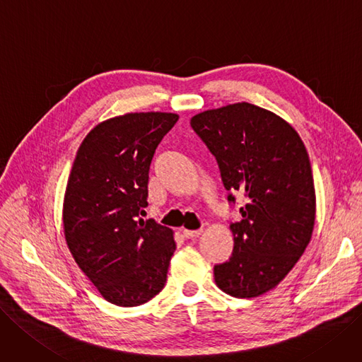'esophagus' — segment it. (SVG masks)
<instances>
[{"label": "esophagus", "mask_w": 362, "mask_h": 362, "mask_svg": "<svg viewBox=\"0 0 362 362\" xmlns=\"http://www.w3.org/2000/svg\"><path fill=\"white\" fill-rule=\"evenodd\" d=\"M202 230H195V231H191V230H183V235L186 237V238H197V237H199L202 235Z\"/></svg>", "instance_id": "obj_1"}]
</instances>
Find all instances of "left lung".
<instances>
[{
	"instance_id": "1",
	"label": "left lung",
	"mask_w": 362,
	"mask_h": 362,
	"mask_svg": "<svg viewBox=\"0 0 362 362\" xmlns=\"http://www.w3.org/2000/svg\"><path fill=\"white\" fill-rule=\"evenodd\" d=\"M191 125L216 156L225 189L247 202L243 219L230 225L234 250L215 265V282L231 297L257 298L282 282L310 243L316 194L309 153L285 119L245 101L198 113Z\"/></svg>"
}]
</instances>
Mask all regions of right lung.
Here are the masks:
<instances>
[{"instance_id":"add662e5","label":"right lung","mask_w":362,"mask_h":362,"mask_svg":"<svg viewBox=\"0 0 362 362\" xmlns=\"http://www.w3.org/2000/svg\"><path fill=\"white\" fill-rule=\"evenodd\" d=\"M167 112L103 120L80 144L66 182V246L104 300L136 307L164 288L176 250L173 230L139 219L155 149L177 122Z\"/></svg>"}]
</instances>
